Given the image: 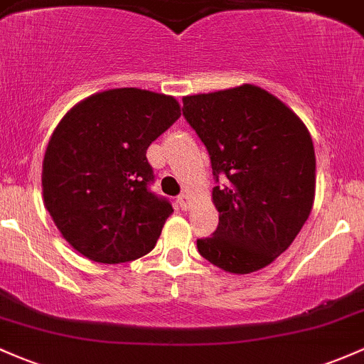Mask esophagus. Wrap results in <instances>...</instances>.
Wrapping results in <instances>:
<instances>
[{
    "label": "esophagus",
    "instance_id": "34e87169",
    "mask_svg": "<svg viewBox=\"0 0 364 364\" xmlns=\"http://www.w3.org/2000/svg\"><path fill=\"white\" fill-rule=\"evenodd\" d=\"M177 203H178V206H181V208L183 210V212H187V210L191 208V196L187 193H183V194H181V196H178Z\"/></svg>",
    "mask_w": 364,
    "mask_h": 364
}]
</instances>
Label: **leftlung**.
Segmentation results:
<instances>
[{
	"instance_id": "left-lung-1",
	"label": "left lung",
	"mask_w": 364,
	"mask_h": 364,
	"mask_svg": "<svg viewBox=\"0 0 364 364\" xmlns=\"http://www.w3.org/2000/svg\"><path fill=\"white\" fill-rule=\"evenodd\" d=\"M183 118L212 161L218 228L198 252L225 272L250 274L293 243L312 210L316 154L302 119L253 85L183 97Z\"/></svg>"
}]
</instances>
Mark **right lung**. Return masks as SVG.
Instances as JSON below:
<instances>
[{
	"label": "right lung",
	"instance_id": "1",
	"mask_svg": "<svg viewBox=\"0 0 364 364\" xmlns=\"http://www.w3.org/2000/svg\"><path fill=\"white\" fill-rule=\"evenodd\" d=\"M181 118L170 95L114 88L76 104L43 159V199L76 252L100 264L140 259L173 208L151 193L147 147Z\"/></svg>",
	"mask_w": 364,
	"mask_h": 364
}]
</instances>
